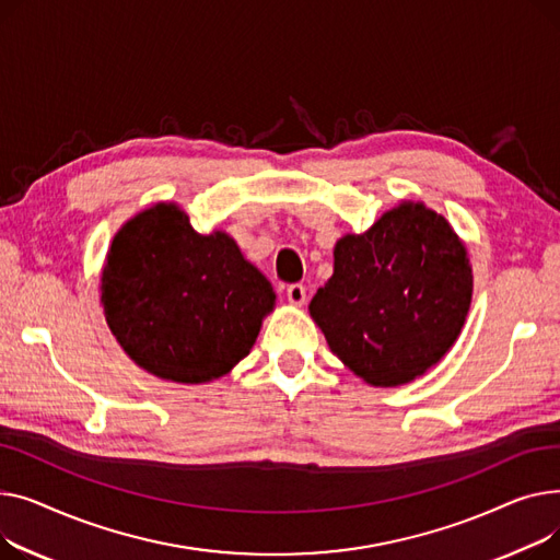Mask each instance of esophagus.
<instances>
[{
	"label": "esophagus",
	"instance_id": "34e87169",
	"mask_svg": "<svg viewBox=\"0 0 560 560\" xmlns=\"http://www.w3.org/2000/svg\"><path fill=\"white\" fill-rule=\"evenodd\" d=\"M305 299H307V289H305V284H301V282H293V284H289V287H287V301H289L291 305H303V303H305Z\"/></svg>",
	"mask_w": 560,
	"mask_h": 560
}]
</instances>
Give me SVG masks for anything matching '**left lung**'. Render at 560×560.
<instances>
[{"label": "left lung", "mask_w": 560, "mask_h": 560, "mask_svg": "<svg viewBox=\"0 0 560 560\" xmlns=\"http://www.w3.org/2000/svg\"><path fill=\"white\" fill-rule=\"evenodd\" d=\"M472 269L450 223L402 203L335 246V273L310 312L327 346L375 386H398L439 364L462 332Z\"/></svg>", "instance_id": "8db88e82"}]
</instances>
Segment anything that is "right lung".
I'll list each match as a JSON object with an SVG mask.
<instances>
[{"label": "right lung", "mask_w": 560, "mask_h": 560, "mask_svg": "<svg viewBox=\"0 0 560 560\" xmlns=\"http://www.w3.org/2000/svg\"><path fill=\"white\" fill-rule=\"evenodd\" d=\"M271 282L223 233L201 235L176 206L130 219L113 240L102 303L113 335L144 371L217 380L244 359L273 310Z\"/></svg>", "instance_id": "1"}]
</instances>
